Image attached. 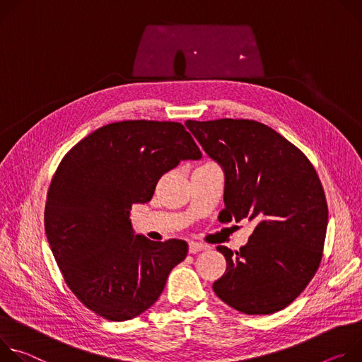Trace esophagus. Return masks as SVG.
<instances>
[{
	"label": "esophagus",
	"mask_w": 362,
	"mask_h": 362,
	"mask_svg": "<svg viewBox=\"0 0 362 362\" xmlns=\"http://www.w3.org/2000/svg\"><path fill=\"white\" fill-rule=\"evenodd\" d=\"M209 249V246H206V245H202V243H195V242H189V245H188V252L189 253H197V252H202V250H207Z\"/></svg>",
	"instance_id": "34e87169"
}]
</instances>
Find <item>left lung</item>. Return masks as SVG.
Segmentation results:
<instances>
[{
    "label": "left lung",
    "mask_w": 362,
    "mask_h": 362,
    "mask_svg": "<svg viewBox=\"0 0 362 362\" xmlns=\"http://www.w3.org/2000/svg\"><path fill=\"white\" fill-rule=\"evenodd\" d=\"M185 125L223 168L226 207L218 220L256 221L238 252L217 246L227 267L213 291L247 315L282 310L308 286L322 259L328 206L315 168L293 144L256 120Z\"/></svg>",
    "instance_id": "obj_1"
}]
</instances>
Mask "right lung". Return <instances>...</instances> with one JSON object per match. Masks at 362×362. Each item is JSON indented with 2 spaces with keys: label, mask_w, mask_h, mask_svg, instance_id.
<instances>
[{
  "label": "right lung",
  "mask_w": 362,
  "mask_h": 362,
  "mask_svg": "<svg viewBox=\"0 0 362 362\" xmlns=\"http://www.w3.org/2000/svg\"><path fill=\"white\" fill-rule=\"evenodd\" d=\"M202 156L178 122L124 120L96 129L62 159L45 228L66 285L88 309L122 322L163 293L188 245L135 234L131 209L151 202L159 178L181 160Z\"/></svg>",
  "instance_id": "right-lung-1"
}]
</instances>
